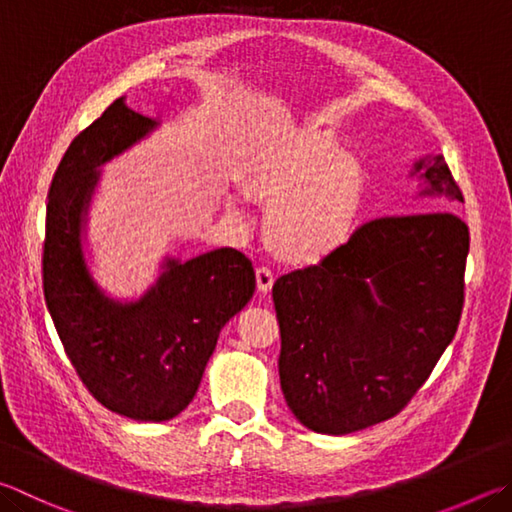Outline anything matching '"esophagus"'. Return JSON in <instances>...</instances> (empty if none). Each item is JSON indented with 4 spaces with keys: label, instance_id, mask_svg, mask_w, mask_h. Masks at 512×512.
Segmentation results:
<instances>
[{
    "label": "esophagus",
    "instance_id": "34e87169",
    "mask_svg": "<svg viewBox=\"0 0 512 512\" xmlns=\"http://www.w3.org/2000/svg\"><path fill=\"white\" fill-rule=\"evenodd\" d=\"M255 280H257V291H259V293H268V291H271V288H273L275 277H273V273H271V268L259 266L257 271H255Z\"/></svg>",
    "mask_w": 512,
    "mask_h": 512
}]
</instances>
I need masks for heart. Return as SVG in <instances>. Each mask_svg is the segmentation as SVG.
I'll return each instance as SVG.
<instances>
[{
	"label": "heart",
	"instance_id": "1",
	"mask_svg": "<svg viewBox=\"0 0 512 512\" xmlns=\"http://www.w3.org/2000/svg\"><path fill=\"white\" fill-rule=\"evenodd\" d=\"M246 192L271 206L266 241L286 264L311 266L349 241L367 197V174L320 129H291L257 147ZM237 208V199L228 201Z\"/></svg>",
	"mask_w": 512,
	"mask_h": 512
}]
</instances>
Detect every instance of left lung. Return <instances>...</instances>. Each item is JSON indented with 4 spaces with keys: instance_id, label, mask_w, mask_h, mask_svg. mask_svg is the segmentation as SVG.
<instances>
[{
    "instance_id": "8db88e82",
    "label": "left lung",
    "mask_w": 512,
    "mask_h": 512,
    "mask_svg": "<svg viewBox=\"0 0 512 512\" xmlns=\"http://www.w3.org/2000/svg\"><path fill=\"white\" fill-rule=\"evenodd\" d=\"M436 210L362 224L320 264L273 286L280 383L297 421L351 434L396 416L457 333L470 250L463 194L443 156L418 161Z\"/></svg>"
}]
</instances>
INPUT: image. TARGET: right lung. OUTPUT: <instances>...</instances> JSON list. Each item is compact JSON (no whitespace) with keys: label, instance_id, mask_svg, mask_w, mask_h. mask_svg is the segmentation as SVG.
I'll return each mask as SVG.
<instances>
[{"label":"right lung","instance_id":"right-lung-1","mask_svg":"<svg viewBox=\"0 0 512 512\" xmlns=\"http://www.w3.org/2000/svg\"><path fill=\"white\" fill-rule=\"evenodd\" d=\"M154 127L118 98L73 138L49 188L42 282L64 351L91 396L120 416L161 423L197 394L219 331L255 293V271L244 253L217 248L188 262L167 259L138 302L100 291L80 239L96 167Z\"/></svg>","mask_w":512,"mask_h":512}]
</instances>
